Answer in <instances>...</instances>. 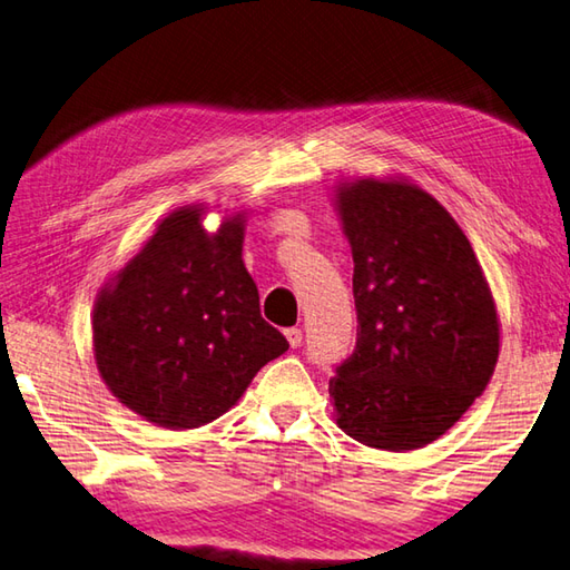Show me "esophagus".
<instances>
[{
    "label": "esophagus",
    "mask_w": 570,
    "mask_h": 570,
    "mask_svg": "<svg viewBox=\"0 0 570 570\" xmlns=\"http://www.w3.org/2000/svg\"><path fill=\"white\" fill-rule=\"evenodd\" d=\"M285 337H287V342H289V347H299L303 345V330H297V327H289V330H285Z\"/></svg>",
    "instance_id": "esophagus-1"
}]
</instances>
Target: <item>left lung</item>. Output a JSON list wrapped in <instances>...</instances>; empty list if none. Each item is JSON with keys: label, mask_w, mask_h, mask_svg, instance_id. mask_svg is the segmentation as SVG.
Segmentation results:
<instances>
[{"label": "left lung", "mask_w": 570, "mask_h": 570, "mask_svg": "<svg viewBox=\"0 0 570 570\" xmlns=\"http://www.w3.org/2000/svg\"><path fill=\"white\" fill-rule=\"evenodd\" d=\"M350 240L357 347L330 380L335 422L360 444L410 452L452 429L499 360L501 325L464 230L406 178L335 188Z\"/></svg>", "instance_id": "1"}]
</instances>
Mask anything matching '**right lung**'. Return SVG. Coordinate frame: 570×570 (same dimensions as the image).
I'll return each mask as SVG.
<instances>
[{
	"label": "right lung",
	"instance_id": "obj_1",
	"mask_svg": "<svg viewBox=\"0 0 570 570\" xmlns=\"http://www.w3.org/2000/svg\"><path fill=\"white\" fill-rule=\"evenodd\" d=\"M206 206L158 223L94 303V360L118 402L164 429H196L238 404L287 340L261 317L243 263L245 213L203 228Z\"/></svg>",
	"mask_w": 570,
	"mask_h": 570
}]
</instances>
